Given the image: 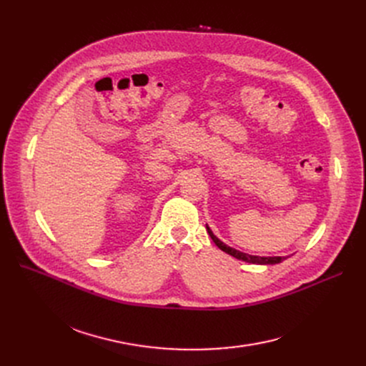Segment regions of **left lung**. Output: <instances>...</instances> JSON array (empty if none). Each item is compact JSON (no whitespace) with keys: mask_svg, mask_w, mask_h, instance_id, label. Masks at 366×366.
I'll return each instance as SVG.
<instances>
[{"mask_svg":"<svg viewBox=\"0 0 366 366\" xmlns=\"http://www.w3.org/2000/svg\"><path fill=\"white\" fill-rule=\"evenodd\" d=\"M206 229H207L209 236L212 237V240L215 242V244L221 249V251L227 252L228 255H232V257H234V258H237V259H242V261H244V262L261 264V265H273V264H279V262H282V261L285 259L283 257H257V255L243 254V252L237 251V249H233V247L227 246L225 243H222V242H221V240H219V239L212 233V229H210L207 225H206Z\"/></svg>","mask_w":366,"mask_h":366,"instance_id":"8db88e82","label":"left lung"}]
</instances>
